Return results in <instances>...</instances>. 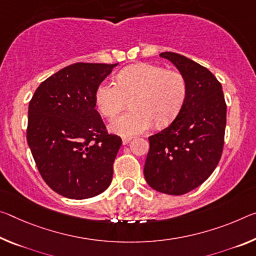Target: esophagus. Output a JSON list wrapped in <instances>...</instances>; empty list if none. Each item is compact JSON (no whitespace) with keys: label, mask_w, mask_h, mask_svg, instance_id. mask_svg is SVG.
<instances>
[{"label":"esophagus","mask_w":256,"mask_h":256,"mask_svg":"<svg viewBox=\"0 0 256 256\" xmlns=\"http://www.w3.org/2000/svg\"><path fill=\"white\" fill-rule=\"evenodd\" d=\"M132 140V138L131 136H128V138H123V139H122V142H123V144H128L130 141Z\"/></svg>","instance_id":"34e87169"}]
</instances>
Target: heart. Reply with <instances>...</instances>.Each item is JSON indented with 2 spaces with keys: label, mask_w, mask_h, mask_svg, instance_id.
I'll return each instance as SVG.
<instances>
[{
  "label": "heart",
  "mask_w": 256,
  "mask_h": 256,
  "mask_svg": "<svg viewBox=\"0 0 256 256\" xmlns=\"http://www.w3.org/2000/svg\"><path fill=\"white\" fill-rule=\"evenodd\" d=\"M186 96V82L180 72L166 70L152 64H136L124 68L117 84L100 83L96 90V106L107 118H112L131 100L132 110L116 117L109 130L128 138L152 126L164 128L179 115Z\"/></svg>",
  "instance_id": "1"
}]
</instances>
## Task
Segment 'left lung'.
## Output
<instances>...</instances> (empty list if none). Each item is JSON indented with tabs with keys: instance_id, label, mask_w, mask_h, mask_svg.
<instances>
[{
	"instance_id": "1",
	"label": "left lung",
	"mask_w": 256,
	"mask_h": 256,
	"mask_svg": "<svg viewBox=\"0 0 256 256\" xmlns=\"http://www.w3.org/2000/svg\"><path fill=\"white\" fill-rule=\"evenodd\" d=\"M184 76L186 96L179 115L148 138L144 174L157 192L184 194L200 186L220 160L226 123L222 85L208 68L174 52H163Z\"/></svg>"
}]
</instances>
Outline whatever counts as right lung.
Returning <instances> with one entry per match:
<instances>
[{"instance_id":"right-lung-1","label":"right lung","mask_w":256,"mask_h":256,"mask_svg":"<svg viewBox=\"0 0 256 256\" xmlns=\"http://www.w3.org/2000/svg\"><path fill=\"white\" fill-rule=\"evenodd\" d=\"M118 64L77 62L48 77L28 107L27 142L43 180L70 200L106 190L122 139L108 134L96 90Z\"/></svg>"}]
</instances>
